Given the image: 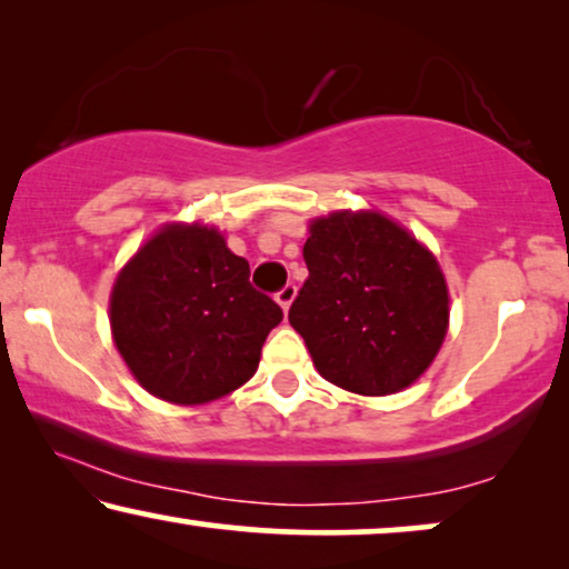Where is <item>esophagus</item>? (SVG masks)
<instances>
[{
    "label": "esophagus",
    "mask_w": 569,
    "mask_h": 569,
    "mask_svg": "<svg viewBox=\"0 0 569 569\" xmlns=\"http://www.w3.org/2000/svg\"><path fill=\"white\" fill-rule=\"evenodd\" d=\"M295 295H298V290H295V284H287V287H282V290L277 292V302H279V308L284 310V316H287V310H290V306H292Z\"/></svg>",
    "instance_id": "esophagus-1"
}]
</instances>
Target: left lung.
<instances>
[{
    "instance_id": "1",
    "label": "left lung",
    "mask_w": 569,
    "mask_h": 569,
    "mask_svg": "<svg viewBox=\"0 0 569 569\" xmlns=\"http://www.w3.org/2000/svg\"><path fill=\"white\" fill-rule=\"evenodd\" d=\"M310 277L290 308L318 376L360 396L399 393L446 341L450 292L438 259L378 209L308 222Z\"/></svg>"
}]
</instances>
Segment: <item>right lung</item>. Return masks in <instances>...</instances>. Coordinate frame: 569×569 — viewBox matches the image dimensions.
I'll list each match as a JSON object with an SVG mask.
<instances>
[{
  "label": "right lung",
  "mask_w": 569,
  "mask_h": 569,
  "mask_svg": "<svg viewBox=\"0 0 569 569\" xmlns=\"http://www.w3.org/2000/svg\"><path fill=\"white\" fill-rule=\"evenodd\" d=\"M248 261L204 222H166L116 274L111 337L139 386L201 407L253 378L282 308L248 282Z\"/></svg>",
  "instance_id": "add662e5"
}]
</instances>
